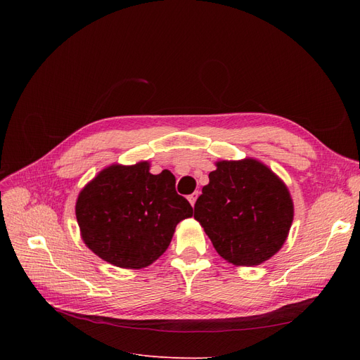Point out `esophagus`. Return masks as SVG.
I'll list each match as a JSON object with an SVG mask.
<instances>
[{
    "instance_id": "34e87169",
    "label": "esophagus",
    "mask_w": 360,
    "mask_h": 360,
    "mask_svg": "<svg viewBox=\"0 0 360 360\" xmlns=\"http://www.w3.org/2000/svg\"><path fill=\"white\" fill-rule=\"evenodd\" d=\"M197 198H198V192H193V193H191L189 197H188V200H189V202H191L192 207L195 205V202H197Z\"/></svg>"
}]
</instances>
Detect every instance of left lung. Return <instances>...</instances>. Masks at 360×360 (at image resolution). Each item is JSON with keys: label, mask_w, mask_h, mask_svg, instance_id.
Returning a JSON list of instances; mask_svg holds the SVG:
<instances>
[{"label": "left lung", "mask_w": 360, "mask_h": 360, "mask_svg": "<svg viewBox=\"0 0 360 360\" xmlns=\"http://www.w3.org/2000/svg\"><path fill=\"white\" fill-rule=\"evenodd\" d=\"M193 217L216 252L234 266H258L284 246L294 217L287 184L254 158L217 160Z\"/></svg>", "instance_id": "1"}]
</instances>
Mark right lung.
Wrapping results in <instances>:
<instances>
[{
    "mask_svg": "<svg viewBox=\"0 0 360 360\" xmlns=\"http://www.w3.org/2000/svg\"><path fill=\"white\" fill-rule=\"evenodd\" d=\"M81 238L106 263L143 269L168 249L176 226L192 216L168 169L150 172V162L103 168L81 189L75 205Z\"/></svg>",
    "mask_w": 360,
    "mask_h": 360,
    "instance_id": "obj_1",
    "label": "right lung"
}]
</instances>
